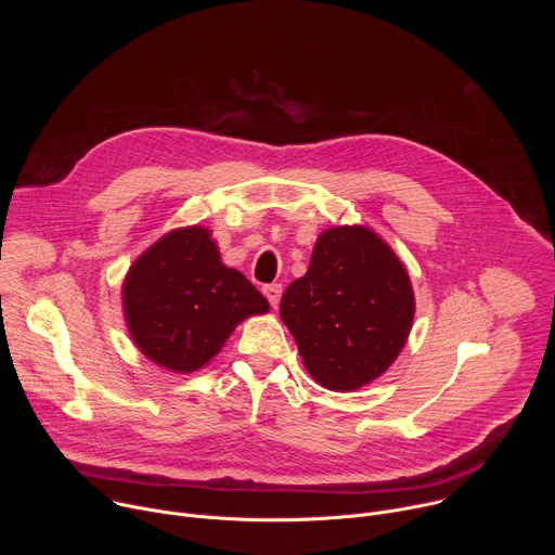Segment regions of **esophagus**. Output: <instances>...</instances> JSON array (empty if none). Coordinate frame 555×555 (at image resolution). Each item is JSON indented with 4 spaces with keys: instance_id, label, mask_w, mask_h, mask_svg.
<instances>
[{
    "instance_id": "obj_1",
    "label": "esophagus",
    "mask_w": 555,
    "mask_h": 555,
    "mask_svg": "<svg viewBox=\"0 0 555 555\" xmlns=\"http://www.w3.org/2000/svg\"><path fill=\"white\" fill-rule=\"evenodd\" d=\"M281 285L279 283H272V285H266L263 287V294H266V298H268V302L276 309V305H279V300H281Z\"/></svg>"
}]
</instances>
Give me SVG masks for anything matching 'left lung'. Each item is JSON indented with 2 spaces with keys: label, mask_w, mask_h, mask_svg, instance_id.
<instances>
[{
  "label": "left lung",
  "mask_w": 555,
  "mask_h": 555,
  "mask_svg": "<svg viewBox=\"0 0 555 555\" xmlns=\"http://www.w3.org/2000/svg\"><path fill=\"white\" fill-rule=\"evenodd\" d=\"M415 296L402 261L362 225L325 230L309 270L281 298L309 375L332 390L379 377L402 351Z\"/></svg>",
  "instance_id": "1"
}]
</instances>
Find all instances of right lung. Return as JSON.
I'll return each instance as SVG.
<instances>
[{
  "label": "right lung",
  "mask_w": 555,
  "mask_h": 555,
  "mask_svg": "<svg viewBox=\"0 0 555 555\" xmlns=\"http://www.w3.org/2000/svg\"><path fill=\"white\" fill-rule=\"evenodd\" d=\"M122 305L138 349L178 373L204 366L236 323L270 309L242 272L219 261L199 225L165 234L131 266Z\"/></svg>",
  "instance_id": "right-lung-1"
}]
</instances>
